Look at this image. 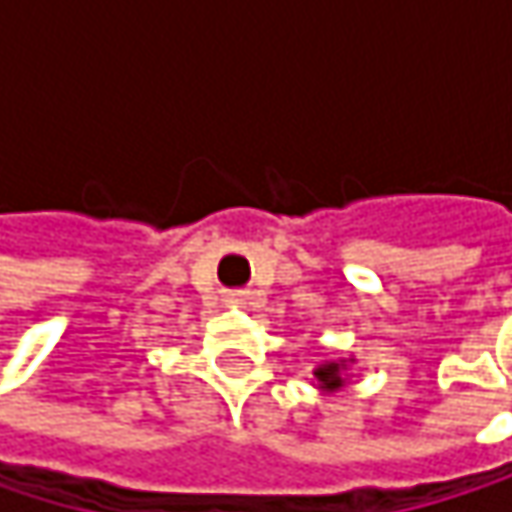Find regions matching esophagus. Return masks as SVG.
I'll return each mask as SVG.
<instances>
[{
    "label": "esophagus",
    "instance_id": "34e87169",
    "mask_svg": "<svg viewBox=\"0 0 512 512\" xmlns=\"http://www.w3.org/2000/svg\"><path fill=\"white\" fill-rule=\"evenodd\" d=\"M222 299H225L228 305H249V293H246V290H225Z\"/></svg>",
    "mask_w": 512,
    "mask_h": 512
}]
</instances>
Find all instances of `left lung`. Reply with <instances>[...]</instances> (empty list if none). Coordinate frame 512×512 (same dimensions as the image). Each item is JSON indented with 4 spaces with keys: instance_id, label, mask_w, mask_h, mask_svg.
<instances>
[{
    "instance_id": "obj_1",
    "label": "left lung",
    "mask_w": 512,
    "mask_h": 512,
    "mask_svg": "<svg viewBox=\"0 0 512 512\" xmlns=\"http://www.w3.org/2000/svg\"><path fill=\"white\" fill-rule=\"evenodd\" d=\"M344 361H326V364H320L317 370H314V376H317V385L323 388V391H338V388H344Z\"/></svg>"
}]
</instances>
